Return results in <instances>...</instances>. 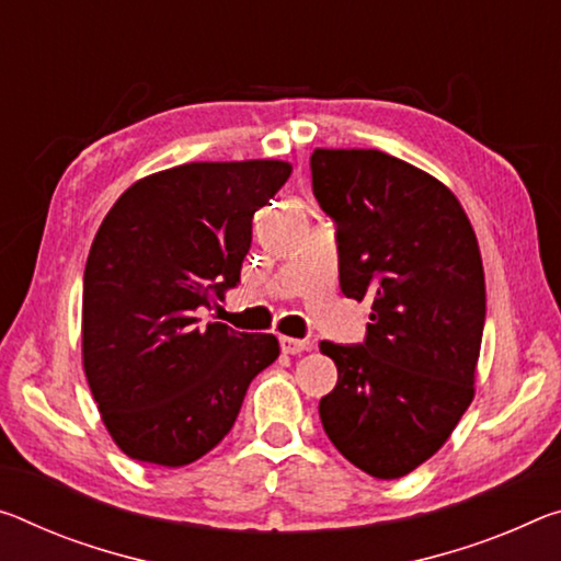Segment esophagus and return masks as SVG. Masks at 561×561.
Here are the masks:
<instances>
[{
    "mask_svg": "<svg viewBox=\"0 0 561 561\" xmlns=\"http://www.w3.org/2000/svg\"><path fill=\"white\" fill-rule=\"evenodd\" d=\"M279 344H282L284 354H301V352L309 350V342L295 340V336H279Z\"/></svg>",
    "mask_w": 561,
    "mask_h": 561,
    "instance_id": "esophagus-1",
    "label": "esophagus"
}]
</instances>
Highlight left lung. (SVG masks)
I'll use <instances>...</instances> for the list:
<instances>
[{
	"label": "left lung",
	"instance_id": "left-lung-1",
	"mask_svg": "<svg viewBox=\"0 0 561 561\" xmlns=\"http://www.w3.org/2000/svg\"><path fill=\"white\" fill-rule=\"evenodd\" d=\"M312 186L336 221L344 297L371 299L367 342H322L340 377L319 416L354 467L399 479L437 455L474 399L477 234L447 184L379 149H314Z\"/></svg>",
	"mask_w": 561,
	"mask_h": 561
}]
</instances>
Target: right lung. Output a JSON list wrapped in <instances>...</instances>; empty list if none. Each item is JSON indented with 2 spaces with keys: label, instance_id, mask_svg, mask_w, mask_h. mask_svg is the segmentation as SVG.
Masks as SVG:
<instances>
[{
  "label": "right lung",
  "instance_id": "add662e5",
  "mask_svg": "<svg viewBox=\"0 0 561 561\" xmlns=\"http://www.w3.org/2000/svg\"><path fill=\"white\" fill-rule=\"evenodd\" d=\"M282 159L190 162L141 176L106 211L84 266L82 367L129 459L184 467L232 430L274 334L199 327L239 282L254 211L289 180Z\"/></svg>",
  "mask_w": 561,
  "mask_h": 561
}]
</instances>
